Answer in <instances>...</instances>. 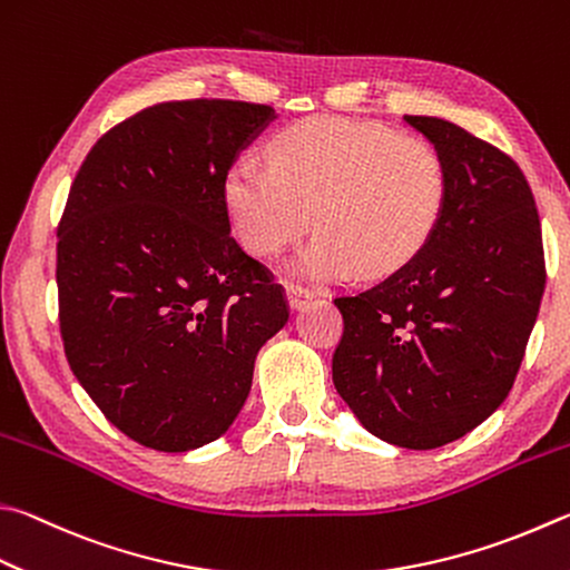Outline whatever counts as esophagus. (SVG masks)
Listing matches in <instances>:
<instances>
[{"instance_id":"obj_1","label":"esophagus","mask_w":570,"mask_h":570,"mask_svg":"<svg viewBox=\"0 0 570 570\" xmlns=\"http://www.w3.org/2000/svg\"><path fill=\"white\" fill-rule=\"evenodd\" d=\"M286 298H288V306L294 308V312H298L306 302H312L314 298V292H308V288L298 286V284H288L286 286Z\"/></svg>"}]
</instances>
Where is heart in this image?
Instances as JSON below:
<instances>
[{"label":"heart","instance_id":"heart-1","mask_svg":"<svg viewBox=\"0 0 570 570\" xmlns=\"http://www.w3.org/2000/svg\"><path fill=\"white\" fill-rule=\"evenodd\" d=\"M272 171L236 161L224 204L256 256L282 252L312 216L318 234L288 272L328 282L354 272L389 276L421 254L449 199V169L431 141L374 121L312 117L268 144Z\"/></svg>","mask_w":570,"mask_h":570}]
</instances>
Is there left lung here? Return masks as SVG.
Returning a JSON list of instances; mask_svg holds the SVG:
<instances>
[{
	"instance_id": "1",
	"label": "left lung",
	"mask_w": 570,
	"mask_h": 570,
	"mask_svg": "<svg viewBox=\"0 0 570 570\" xmlns=\"http://www.w3.org/2000/svg\"><path fill=\"white\" fill-rule=\"evenodd\" d=\"M441 151L449 199L421 254L334 304V386L361 426L401 449L446 446L501 406L546 286L531 186L501 149L439 117H403Z\"/></svg>"
}]
</instances>
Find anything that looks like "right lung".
Masks as SVG:
<instances>
[{
	"label": "right lung",
	"instance_id": "right-lung-1",
	"mask_svg": "<svg viewBox=\"0 0 570 570\" xmlns=\"http://www.w3.org/2000/svg\"><path fill=\"white\" fill-rule=\"evenodd\" d=\"M276 114L164 101L109 129L59 222V328L71 371L131 441L184 453L239 416L284 288L232 236L224 179Z\"/></svg>",
	"mask_w": 570,
	"mask_h": 570
}]
</instances>
